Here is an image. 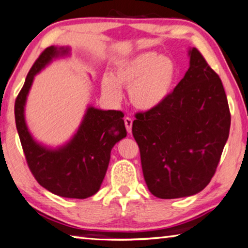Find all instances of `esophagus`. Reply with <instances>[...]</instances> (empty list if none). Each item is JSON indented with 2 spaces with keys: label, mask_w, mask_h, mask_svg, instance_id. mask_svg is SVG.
<instances>
[{
  "label": "esophagus",
  "mask_w": 248,
  "mask_h": 248,
  "mask_svg": "<svg viewBox=\"0 0 248 248\" xmlns=\"http://www.w3.org/2000/svg\"><path fill=\"white\" fill-rule=\"evenodd\" d=\"M124 124H125V129H127V131L129 134H131V128H132V119L131 118H124Z\"/></svg>",
  "instance_id": "1"
}]
</instances>
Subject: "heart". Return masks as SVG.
<instances>
[{
    "mask_svg": "<svg viewBox=\"0 0 248 248\" xmlns=\"http://www.w3.org/2000/svg\"><path fill=\"white\" fill-rule=\"evenodd\" d=\"M176 69L173 61L155 53H142L117 62L111 75H103L100 86L110 103H119L121 86L135 108L149 111L160 106L172 90Z\"/></svg>",
    "mask_w": 248,
    "mask_h": 248,
    "instance_id": "b5f03b06",
    "label": "heart"
}]
</instances>
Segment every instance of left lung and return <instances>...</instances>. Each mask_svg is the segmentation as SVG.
I'll return each mask as SVG.
<instances>
[{"instance_id":"1","label":"left lung","mask_w":248,"mask_h":248,"mask_svg":"<svg viewBox=\"0 0 248 248\" xmlns=\"http://www.w3.org/2000/svg\"><path fill=\"white\" fill-rule=\"evenodd\" d=\"M166 100L136 114L132 135L145 182L159 199L191 197L208 186L227 142L230 112L219 76L197 48Z\"/></svg>"}]
</instances>
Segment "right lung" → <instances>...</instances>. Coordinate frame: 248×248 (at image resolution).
I'll use <instances>...</instances> for the list:
<instances>
[{"label": "right lung", "instance_id": "add662e5", "mask_svg": "<svg viewBox=\"0 0 248 248\" xmlns=\"http://www.w3.org/2000/svg\"><path fill=\"white\" fill-rule=\"evenodd\" d=\"M71 56V47L50 46L43 51L16 100L15 116L27 163L38 183L62 198L86 199L100 190L110 162L111 149L127 136L124 113L89 104L78 130L57 147L38 141L26 121V104L34 76L56 59Z\"/></svg>", "mask_w": 248, "mask_h": 248}]
</instances>
